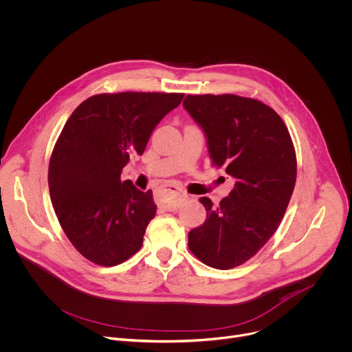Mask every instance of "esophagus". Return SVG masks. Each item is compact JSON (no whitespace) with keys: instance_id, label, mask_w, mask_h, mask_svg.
Masks as SVG:
<instances>
[{"instance_id":"esophagus-1","label":"esophagus","mask_w":352,"mask_h":352,"mask_svg":"<svg viewBox=\"0 0 352 352\" xmlns=\"http://www.w3.org/2000/svg\"><path fill=\"white\" fill-rule=\"evenodd\" d=\"M163 192H164V197H166V208L167 210L177 208L186 197V195L175 186H167L163 189Z\"/></svg>"}]
</instances>
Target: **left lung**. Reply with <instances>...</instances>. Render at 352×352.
I'll list each match as a JSON object with an SVG mask.
<instances>
[{"mask_svg": "<svg viewBox=\"0 0 352 352\" xmlns=\"http://www.w3.org/2000/svg\"><path fill=\"white\" fill-rule=\"evenodd\" d=\"M185 109L203 127L212 166L236 179L230 195L189 232V250L204 265L237 267L278 229L296 184V152L281 116L259 100L234 94H188Z\"/></svg>", "mask_w": 352, "mask_h": 352, "instance_id": "8db88e82", "label": "left lung"}]
</instances>
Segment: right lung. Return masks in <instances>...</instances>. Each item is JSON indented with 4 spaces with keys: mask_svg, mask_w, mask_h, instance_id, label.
Segmentation results:
<instances>
[{
    "mask_svg": "<svg viewBox=\"0 0 352 352\" xmlns=\"http://www.w3.org/2000/svg\"><path fill=\"white\" fill-rule=\"evenodd\" d=\"M182 98L184 93H101L79 104L64 124L49 162V192L61 229L87 261L111 267L142 247L157 207L152 190H138L120 174Z\"/></svg>",
    "mask_w": 352,
    "mask_h": 352,
    "instance_id": "right-lung-1",
    "label": "right lung"
}]
</instances>
